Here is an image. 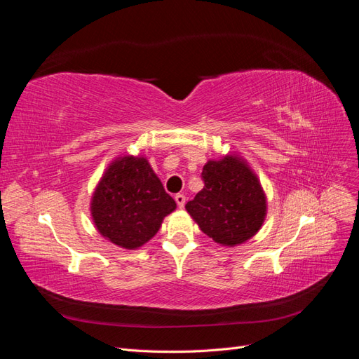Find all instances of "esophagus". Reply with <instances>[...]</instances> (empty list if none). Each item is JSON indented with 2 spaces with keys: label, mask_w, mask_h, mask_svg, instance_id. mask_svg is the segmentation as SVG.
<instances>
[{
  "label": "esophagus",
  "mask_w": 359,
  "mask_h": 359,
  "mask_svg": "<svg viewBox=\"0 0 359 359\" xmlns=\"http://www.w3.org/2000/svg\"><path fill=\"white\" fill-rule=\"evenodd\" d=\"M175 201H177L178 208H184V205H186V196H184V194H177Z\"/></svg>",
  "instance_id": "34e87169"
}]
</instances>
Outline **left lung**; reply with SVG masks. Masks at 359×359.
<instances>
[{"label": "left lung", "instance_id": "left-lung-1", "mask_svg": "<svg viewBox=\"0 0 359 359\" xmlns=\"http://www.w3.org/2000/svg\"><path fill=\"white\" fill-rule=\"evenodd\" d=\"M202 178L205 187L186 205L194 223L223 247L252 240L266 219L268 202L248 161L236 151L210 158Z\"/></svg>", "mask_w": 359, "mask_h": 359}]
</instances>
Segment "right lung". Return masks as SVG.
<instances>
[{
    "label": "right lung",
    "instance_id": "1",
    "mask_svg": "<svg viewBox=\"0 0 359 359\" xmlns=\"http://www.w3.org/2000/svg\"><path fill=\"white\" fill-rule=\"evenodd\" d=\"M177 203L144 154H119L106 166L90 201L91 219L107 241L136 250L147 244Z\"/></svg>",
    "mask_w": 359,
    "mask_h": 359
}]
</instances>
